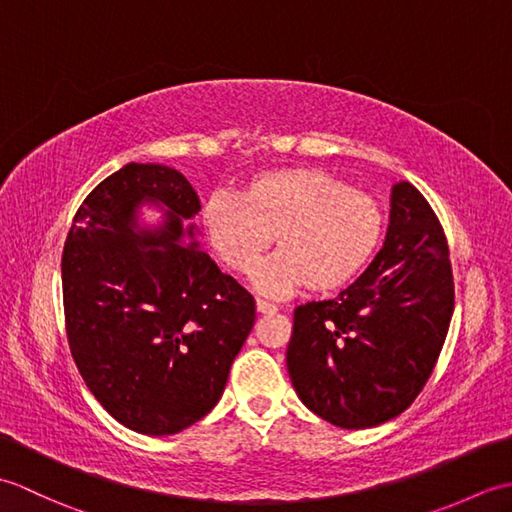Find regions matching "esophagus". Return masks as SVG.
Returning <instances> with one entry per match:
<instances>
[{"mask_svg":"<svg viewBox=\"0 0 512 512\" xmlns=\"http://www.w3.org/2000/svg\"><path fill=\"white\" fill-rule=\"evenodd\" d=\"M257 312H259V314H275V312H277V306H275V303H270V301L257 299Z\"/></svg>","mask_w":512,"mask_h":512,"instance_id":"obj_1","label":"esophagus"}]
</instances>
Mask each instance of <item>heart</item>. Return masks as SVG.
Here are the masks:
<instances>
[{"instance_id": "1", "label": "heart", "mask_w": 512, "mask_h": 512, "mask_svg": "<svg viewBox=\"0 0 512 512\" xmlns=\"http://www.w3.org/2000/svg\"><path fill=\"white\" fill-rule=\"evenodd\" d=\"M204 233L226 268L248 275L275 237L279 253L253 281L264 295L301 286L330 295L358 279L385 235V211L372 195L321 169H275L255 176L237 198L202 206Z\"/></svg>"}]
</instances>
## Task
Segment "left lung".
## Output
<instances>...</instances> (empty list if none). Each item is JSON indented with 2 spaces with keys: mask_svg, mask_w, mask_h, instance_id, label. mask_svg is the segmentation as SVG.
Returning <instances> with one entry per match:
<instances>
[{
  "mask_svg": "<svg viewBox=\"0 0 512 512\" xmlns=\"http://www.w3.org/2000/svg\"><path fill=\"white\" fill-rule=\"evenodd\" d=\"M453 303L438 217L413 184L398 182L374 262L336 299L295 310L286 363L297 396L343 429L396 418L436 367Z\"/></svg>",
  "mask_w": 512,
  "mask_h": 512,
  "instance_id": "obj_1",
  "label": "left lung"
}]
</instances>
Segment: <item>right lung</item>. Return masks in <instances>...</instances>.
<instances>
[{"mask_svg": "<svg viewBox=\"0 0 512 512\" xmlns=\"http://www.w3.org/2000/svg\"><path fill=\"white\" fill-rule=\"evenodd\" d=\"M143 203L166 222L137 224ZM200 198L180 171L129 162L74 215L61 257L65 332L103 409L145 436L191 427L222 398L255 299L198 242Z\"/></svg>", "mask_w": 512, "mask_h": 512, "instance_id": "add662e5", "label": "right lung"}]
</instances>
